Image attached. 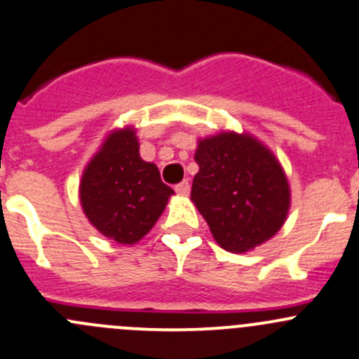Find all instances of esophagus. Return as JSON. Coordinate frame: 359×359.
Segmentation results:
<instances>
[{
    "label": "esophagus",
    "mask_w": 359,
    "mask_h": 359,
    "mask_svg": "<svg viewBox=\"0 0 359 359\" xmlns=\"http://www.w3.org/2000/svg\"><path fill=\"white\" fill-rule=\"evenodd\" d=\"M175 191L179 194H182V196H187V194H189V191H191L189 182H187V180H182V182H180V184H177Z\"/></svg>",
    "instance_id": "1"
}]
</instances>
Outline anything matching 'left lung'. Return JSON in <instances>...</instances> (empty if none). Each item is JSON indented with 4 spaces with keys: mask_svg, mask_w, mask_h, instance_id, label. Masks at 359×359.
Wrapping results in <instances>:
<instances>
[{
    "mask_svg": "<svg viewBox=\"0 0 359 359\" xmlns=\"http://www.w3.org/2000/svg\"><path fill=\"white\" fill-rule=\"evenodd\" d=\"M191 200L215 242L247 252L272 238L290 212L286 173L276 156L247 133H224L198 142Z\"/></svg>",
    "mask_w": 359,
    "mask_h": 359,
    "instance_id": "obj_1",
    "label": "left lung"
}]
</instances>
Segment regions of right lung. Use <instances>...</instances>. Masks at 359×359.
<instances>
[{
	"mask_svg": "<svg viewBox=\"0 0 359 359\" xmlns=\"http://www.w3.org/2000/svg\"><path fill=\"white\" fill-rule=\"evenodd\" d=\"M138 149L133 128L112 131L80 180L83 214L102 235L123 245L151 231L173 194L158 166L144 161Z\"/></svg>",
	"mask_w": 359,
	"mask_h": 359,
	"instance_id": "add662e5",
	"label": "right lung"
}]
</instances>
